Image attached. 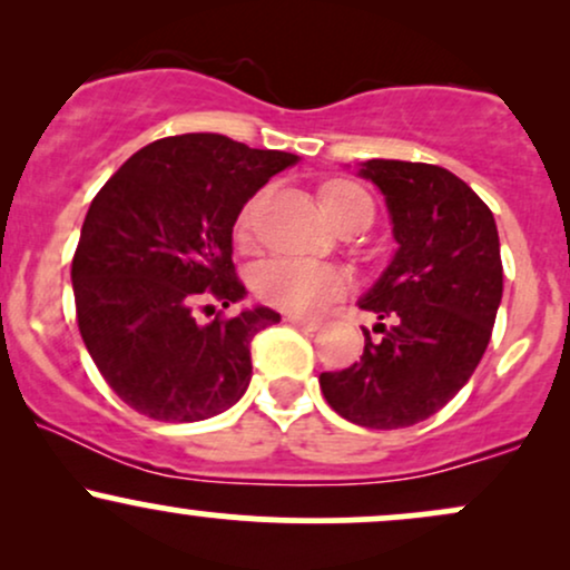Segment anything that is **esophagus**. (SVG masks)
I'll use <instances>...</instances> for the list:
<instances>
[{
    "label": "esophagus",
    "instance_id": "34e87169",
    "mask_svg": "<svg viewBox=\"0 0 570 570\" xmlns=\"http://www.w3.org/2000/svg\"><path fill=\"white\" fill-rule=\"evenodd\" d=\"M286 322L294 324V326H299V330H307V332H316L318 326H322V322H318V318L299 316V313H289V316H286Z\"/></svg>",
    "mask_w": 570,
    "mask_h": 570
}]
</instances>
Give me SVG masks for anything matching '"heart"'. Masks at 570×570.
Returning a JSON list of instances; mask_svg holds the SVG:
<instances>
[{"mask_svg": "<svg viewBox=\"0 0 570 570\" xmlns=\"http://www.w3.org/2000/svg\"><path fill=\"white\" fill-rule=\"evenodd\" d=\"M324 212L330 214L332 222H337L345 214L358 212V208H372L370 195L362 187L351 185V181H330L322 189ZM257 208V198H252L240 208L238 222H235V233L246 238L252 230V217ZM254 292L265 299V303L286 307L294 313H318L326 305L335 303L340 294L345 292V276L337 267L305 263V259L294 257H273L257 265L252 276Z\"/></svg>", "mask_w": 570, "mask_h": 570, "instance_id": "heart-1", "label": "heart"}]
</instances>
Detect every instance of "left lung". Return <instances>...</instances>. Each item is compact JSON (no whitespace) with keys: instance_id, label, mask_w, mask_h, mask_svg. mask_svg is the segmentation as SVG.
Masks as SVG:
<instances>
[{"instance_id":"8db88e82","label":"left lung","mask_w":570,"mask_h":570,"mask_svg":"<svg viewBox=\"0 0 570 570\" xmlns=\"http://www.w3.org/2000/svg\"><path fill=\"white\" fill-rule=\"evenodd\" d=\"M383 193L396 252L358 297L377 316L364 353L322 372L324 399L364 429L426 421L466 385L490 343L503 267L495 219L480 195L448 168L407 160L358 163ZM389 321V325H383Z\"/></svg>"}]
</instances>
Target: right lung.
I'll return each mask as SVG.
<instances>
[{
    "mask_svg": "<svg viewBox=\"0 0 570 570\" xmlns=\"http://www.w3.org/2000/svg\"><path fill=\"white\" fill-rule=\"evenodd\" d=\"M219 134H181L139 149L85 214L71 263L77 324L90 358L128 407L193 423L230 410L252 381V337L281 316L265 305L198 324L212 294L246 297L233 227L259 187L297 163Z\"/></svg>",
    "mask_w": 570,
    "mask_h": 570,
    "instance_id": "right-lung-1",
    "label": "right lung"
}]
</instances>
